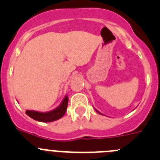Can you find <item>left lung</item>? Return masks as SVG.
Returning <instances> with one entry per match:
<instances>
[{
	"label": "left lung",
	"instance_id": "1",
	"mask_svg": "<svg viewBox=\"0 0 160 160\" xmlns=\"http://www.w3.org/2000/svg\"><path fill=\"white\" fill-rule=\"evenodd\" d=\"M95 111H97V112H98V114H101V113H100V112H99V111H97V110H96V109H95Z\"/></svg>",
	"mask_w": 160,
	"mask_h": 160
}]
</instances>
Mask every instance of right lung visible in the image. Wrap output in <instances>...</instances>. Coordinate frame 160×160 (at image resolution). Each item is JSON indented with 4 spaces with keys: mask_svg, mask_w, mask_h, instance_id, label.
<instances>
[{
    "mask_svg": "<svg viewBox=\"0 0 160 160\" xmlns=\"http://www.w3.org/2000/svg\"><path fill=\"white\" fill-rule=\"evenodd\" d=\"M68 106V96H66L64 98L63 101L60 104L58 107L53 110L49 112H38V111H26L25 113L28 116L32 118V119L39 121V122H53L55 120H58L63 117L66 111V108Z\"/></svg>",
    "mask_w": 160,
    "mask_h": 160,
    "instance_id": "obj_1",
    "label": "right lung"
}]
</instances>
